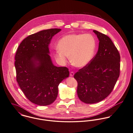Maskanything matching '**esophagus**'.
I'll return each mask as SVG.
<instances>
[{"label": "esophagus", "instance_id": "esophagus-1", "mask_svg": "<svg viewBox=\"0 0 133 133\" xmlns=\"http://www.w3.org/2000/svg\"><path fill=\"white\" fill-rule=\"evenodd\" d=\"M74 72H70V76H72V77H73V76H74Z\"/></svg>", "mask_w": 133, "mask_h": 133}]
</instances>
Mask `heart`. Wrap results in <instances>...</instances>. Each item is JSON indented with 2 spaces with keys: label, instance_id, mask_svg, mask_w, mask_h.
I'll return each mask as SVG.
<instances>
[{
  "label": "heart",
  "instance_id": "b5f03b06",
  "mask_svg": "<svg viewBox=\"0 0 133 133\" xmlns=\"http://www.w3.org/2000/svg\"><path fill=\"white\" fill-rule=\"evenodd\" d=\"M55 56L58 61L65 64L70 55V61L75 66L82 68L88 65L94 58L96 41L89 33L71 34L62 37Z\"/></svg>",
  "mask_w": 133,
  "mask_h": 133
}]
</instances>
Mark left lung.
Masks as SVG:
<instances>
[{
	"label": "left lung",
	"instance_id": "1",
	"mask_svg": "<svg viewBox=\"0 0 133 133\" xmlns=\"http://www.w3.org/2000/svg\"><path fill=\"white\" fill-rule=\"evenodd\" d=\"M93 32L99 41L98 52L88 65L74 75L78 83V97L87 104L105 99L112 92L120 72V55L112 41L98 31Z\"/></svg>",
	"mask_w": 133,
	"mask_h": 133
}]
</instances>
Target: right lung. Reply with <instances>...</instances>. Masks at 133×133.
<instances>
[{"label":"right lung","mask_w":133,"mask_h":133,"mask_svg":"<svg viewBox=\"0 0 133 133\" xmlns=\"http://www.w3.org/2000/svg\"><path fill=\"white\" fill-rule=\"evenodd\" d=\"M61 30L50 29L31 34L22 41L16 54L17 81L27 98L38 105L54 102L59 84L69 76L68 69L55 66L49 55L51 38Z\"/></svg>","instance_id":"1"}]
</instances>
